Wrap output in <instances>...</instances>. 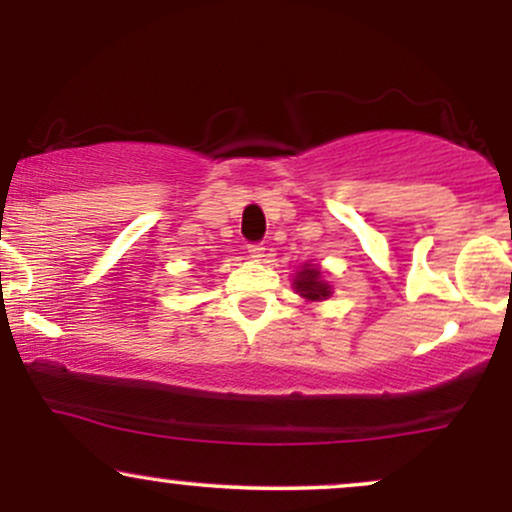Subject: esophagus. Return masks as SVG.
Segmentation results:
<instances>
[{
  "mask_svg": "<svg viewBox=\"0 0 512 512\" xmlns=\"http://www.w3.org/2000/svg\"><path fill=\"white\" fill-rule=\"evenodd\" d=\"M248 252H250V257L255 262H260L262 257H264V245L262 243H255V245H248Z\"/></svg>",
  "mask_w": 512,
  "mask_h": 512,
  "instance_id": "34e87169",
  "label": "esophagus"
}]
</instances>
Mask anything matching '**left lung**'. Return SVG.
<instances>
[{"mask_svg":"<svg viewBox=\"0 0 512 512\" xmlns=\"http://www.w3.org/2000/svg\"><path fill=\"white\" fill-rule=\"evenodd\" d=\"M291 286L305 303H322L334 293L332 284L327 281V274L322 272L320 264H310V262H305L303 267H298Z\"/></svg>","mask_w":512,"mask_h":512,"instance_id":"1","label":"left lung"}]
</instances>
